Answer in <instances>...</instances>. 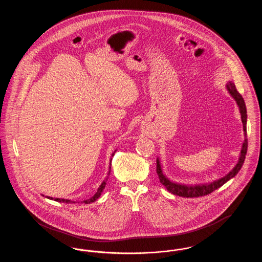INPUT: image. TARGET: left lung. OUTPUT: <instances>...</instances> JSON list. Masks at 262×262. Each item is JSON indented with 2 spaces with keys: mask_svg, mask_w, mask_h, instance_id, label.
Masks as SVG:
<instances>
[{
  "mask_svg": "<svg viewBox=\"0 0 262 262\" xmlns=\"http://www.w3.org/2000/svg\"><path fill=\"white\" fill-rule=\"evenodd\" d=\"M227 88L229 90V92L231 93V95L234 97V99L237 101V106L239 108V112L242 115V122L244 125V132H245V142L243 144V148L241 151V157L239 160L237 164V166L227 174L224 178L209 184V185H202V186H194V187H187L184 185H178L174 184L172 182H170L162 173L161 170V166L159 160H157V165H156V173L159 177L160 183L162 184L164 187L167 188V190H169L170 192L174 193L176 195L179 196H183V198H200L203 195H207L209 193H211L212 191H214L215 189L222 187L225 183H227L230 179H232L233 177H235L237 174V172L241 170L245 158H246V154L248 151V137H247V108H246V104H245V100L243 98V96L238 93V91L236 88V85L232 82H229L227 84Z\"/></svg>",
  "mask_w": 262,
  "mask_h": 262,
  "instance_id": "8db88e82",
  "label": "left lung"
}]
</instances>
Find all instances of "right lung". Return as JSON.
<instances>
[{
  "mask_svg": "<svg viewBox=\"0 0 262 262\" xmlns=\"http://www.w3.org/2000/svg\"><path fill=\"white\" fill-rule=\"evenodd\" d=\"M109 174H108V177L105 179V181L101 184V186H100L99 188H98V190H97V192L91 198V199H89V200H84V203H91V202H94L95 200H97L98 198H99L100 195H101V192L103 191V189H104V187L106 186V182H107V180H108V178H109V174H110V171H111V163H110V167H109ZM49 200H53V198H48ZM55 201H58V202H64V203H70V202H72L71 200H61V199H55ZM73 202H75V201H73Z\"/></svg>",
  "mask_w": 262,
  "mask_h": 262,
  "instance_id": "add662e5",
  "label": "right lung"
}]
</instances>
